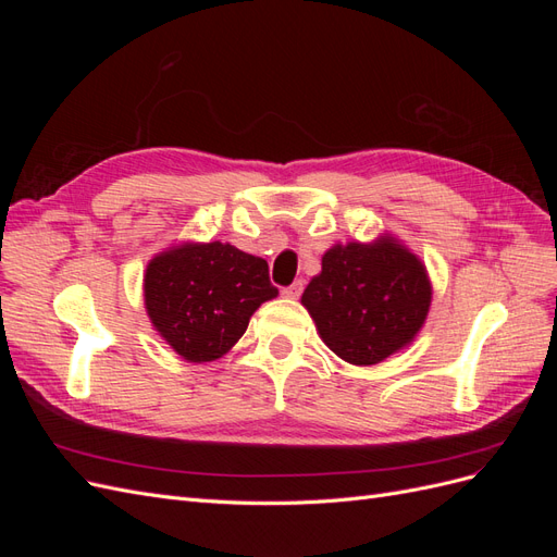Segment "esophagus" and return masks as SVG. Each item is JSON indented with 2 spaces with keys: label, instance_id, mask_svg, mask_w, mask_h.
<instances>
[{
  "label": "esophagus",
  "instance_id": "obj_1",
  "mask_svg": "<svg viewBox=\"0 0 557 557\" xmlns=\"http://www.w3.org/2000/svg\"><path fill=\"white\" fill-rule=\"evenodd\" d=\"M301 290H305V283H301V281H295L293 285H288V288H283V297L297 299V297L301 295Z\"/></svg>",
  "mask_w": 557,
  "mask_h": 557
}]
</instances>
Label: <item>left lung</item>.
Here are the masks:
<instances>
[{
	"label": "left lung",
	"instance_id": "left-lung-1",
	"mask_svg": "<svg viewBox=\"0 0 557 557\" xmlns=\"http://www.w3.org/2000/svg\"><path fill=\"white\" fill-rule=\"evenodd\" d=\"M432 301L425 264L395 237L336 244L311 278L305 305L330 350L350 364H379L413 342Z\"/></svg>",
	"mask_w": 557,
	"mask_h": 557
}]
</instances>
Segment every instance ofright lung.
I'll use <instances>...</instances> for the list:
<instances>
[{"instance_id": "right-lung-1", "label": "right lung", "mask_w": 557, "mask_h": 557, "mask_svg": "<svg viewBox=\"0 0 557 557\" xmlns=\"http://www.w3.org/2000/svg\"><path fill=\"white\" fill-rule=\"evenodd\" d=\"M276 295L262 258L221 242L162 250L144 276L150 323L188 362L225 356L256 309Z\"/></svg>"}]
</instances>
